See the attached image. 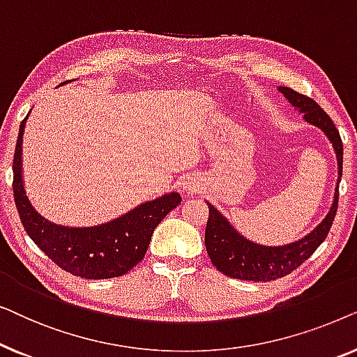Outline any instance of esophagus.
<instances>
[{
	"mask_svg": "<svg viewBox=\"0 0 357 357\" xmlns=\"http://www.w3.org/2000/svg\"><path fill=\"white\" fill-rule=\"evenodd\" d=\"M183 190H188V192H195L197 187H195V185H192V183H183Z\"/></svg>",
	"mask_w": 357,
	"mask_h": 357,
	"instance_id": "esophagus-1",
	"label": "esophagus"
}]
</instances>
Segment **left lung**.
Returning a JSON list of instances; mask_svg holds the SVG:
<instances>
[{
  "label": "left lung",
  "instance_id": "1",
  "mask_svg": "<svg viewBox=\"0 0 357 357\" xmlns=\"http://www.w3.org/2000/svg\"><path fill=\"white\" fill-rule=\"evenodd\" d=\"M278 89L284 94L292 107L304 114L307 123L319 126L328 136L336 153V160H338V183L335 188L333 204L324 221L309 236L282 247H266L247 241L211 203H208L209 218L206 232H204V245H206L209 260L226 276L243 281H275L299 268L328 236L336 216V209H338V188L341 174H343V143H341L340 131L336 130L333 120L314 99L299 94L289 87L281 86Z\"/></svg>",
  "mask_w": 357,
  "mask_h": 357
}]
</instances>
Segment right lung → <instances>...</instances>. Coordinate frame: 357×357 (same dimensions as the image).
Listing matches in <instances>:
<instances>
[{
    "label": "right lung",
    "mask_w": 357,
    "mask_h": 357,
    "mask_svg": "<svg viewBox=\"0 0 357 357\" xmlns=\"http://www.w3.org/2000/svg\"><path fill=\"white\" fill-rule=\"evenodd\" d=\"M21 121L13 160L14 202L22 226L36 245L61 270L86 280H107L128 273L144 258L159 222L177 208L182 198L167 193L136 206L133 211L94 227H65L47 221L29 202L22 182Z\"/></svg>",
    "instance_id": "1"
}]
</instances>
